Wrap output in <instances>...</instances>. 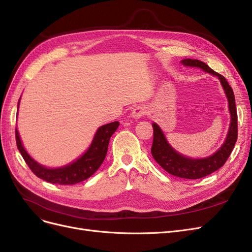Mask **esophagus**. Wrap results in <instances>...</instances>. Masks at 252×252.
<instances>
[{
	"mask_svg": "<svg viewBox=\"0 0 252 252\" xmlns=\"http://www.w3.org/2000/svg\"><path fill=\"white\" fill-rule=\"evenodd\" d=\"M145 114H146V109L143 106H138V107L134 108V110L132 111V117L135 119L141 118Z\"/></svg>",
	"mask_w": 252,
	"mask_h": 252,
	"instance_id": "34e87169",
	"label": "esophagus"
}]
</instances>
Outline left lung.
I'll return each mask as SVG.
<instances>
[{
  "label": "left lung",
  "mask_w": 252,
  "mask_h": 252,
  "mask_svg": "<svg viewBox=\"0 0 252 252\" xmlns=\"http://www.w3.org/2000/svg\"><path fill=\"white\" fill-rule=\"evenodd\" d=\"M181 63L184 66L200 68L219 79L228 101V111L230 114L229 127L224 142H223L218 151H216L209 157L199 158V159L184 156L178 151H175L170 145L168 140H167V138L159 125L153 123L154 142L152 146V155L156 162L164 170L174 176H179V178L182 179L196 180L218 170L220 167L224 165L232 150H234V146L238 138V117L236 110V100L234 91H232L225 78L222 77L218 72L214 71L206 63L196 59H184L181 60Z\"/></svg>",
  "instance_id": "obj_1"
}]
</instances>
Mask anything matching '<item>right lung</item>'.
I'll return each mask as SVG.
<instances>
[{
    "label": "right lung",
    "instance_id": "right-lung-1",
    "mask_svg": "<svg viewBox=\"0 0 252 252\" xmlns=\"http://www.w3.org/2000/svg\"><path fill=\"white\" fill-rule=\"evenodd\" d=\"M20 101L21 97L17 104V111L20 107ZM118 126V121H114V123L99 126L93 136L89 147L84 154L72 162L60 167H46L34 160L24 147L17 128H15L16 145L25 162L39 179L52 184L74 185L87 180L99 168L106 158L110 138L115 133Z\"/></svg>",
    "mask_w": 252,
    "mask_h": 252
}]
</instances>
